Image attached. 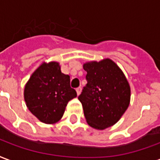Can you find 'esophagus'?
I'll return each mask as SVG.
<instances>
[{
  "label": "esophagus",
  "mask_w": 160,
  "mask_h": 160,
  "mask_svg": "<svg viewBox=\"0 0 160 160\" xmlns=\"http://www.w3.org/2000/svg\"><path fill=\"white\" fill-rule=\"evenodd\" d=\"M81 90H82L81 87H78V88H76V91H77V94H78V95H79V94H80V93H81Z\"/></svg>",
  "instance_id": "esophagus-1"
}]
</instances>
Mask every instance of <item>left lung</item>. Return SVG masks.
<instances>
[{"instance_id":"left-lung-1","label":"left lung","mask_w":160,"mask_h":160,"mask_svg":"<svg viewBox=\"0 0 160 160\" xmlns=\"http://www.w3.org/2000/svg\"><path fill=\"white\" fill-rule=\"evenodd\" d=\"M85 85L78 96L88 125L104 129L119 120L129 107L130 88L122 71L109 59L86 63Z\"/></svg>"}]
</instances>
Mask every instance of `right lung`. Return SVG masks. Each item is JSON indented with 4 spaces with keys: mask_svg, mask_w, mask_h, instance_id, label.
I'll list each match as a JSON object with an SVG mask.
<instances>
[{
    "mask_svg": "<svg viewBox=\"0 0 160 160\" xmlns=\"http://www.w3.org/2000/svg\"><path fill=\"white\" fill-rule=\"evenodd\" d=\"M77 96L70 77L61 72L59 63H44L37 69L24 88V101L31 113L45 123L62 118L69 101Z\"/></svg>",
    "mask_w": 160,
    "mask_h": 160,
    "instance_id": "1",
    "label": "right lung"
}]
</instances>
